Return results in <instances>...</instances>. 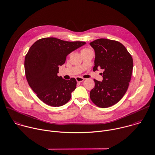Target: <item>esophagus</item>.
<instances>
[{"instance_id":"1","label":"esophagus","mask_w":155,"mask_h":155,"mask_svg":"<svg viewBox=\"0 0 155 155\" xmlns=\"http://www.w3.org/2000/svg\"><path fill=\"white\" fill-rule=\"evenodd\" d=\"M76 80H77V82L80 83V82H83L84 80V78H83L82 77H76Z\"/></svg>"}]
</instances>
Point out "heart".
Listing matches in <instances>:
<instances>
[{
	"mask_svg": "<svg viewBox=\"0 0 155 155\" xmlns=\"http://www.w3.org/2000/svg\"><path fill=\"white\" fill-rule=\"evenodd\" d=\"M88 50H90L89 49H87V48H84V49H83L82 50H81V52H84V51H88Z\"/></svg>",
	"mask_w": 155,
	"mask_h": 155,
	"instance_id": "obj_1",
	"label": "heart"
}]
</instances>
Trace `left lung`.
I'll return each mask as SVG.
<instances>
[{"label": "left lung", "mask_w": 155, "mask_h": 155, "mask_svg": "<svg viewBox=\"0 0 155 155\" xmlns=\"http://www.w3.org/2000/svg\"><path fill=\"white\" fill-rule=\"evenodd\" d=\"M95 52L93 71L98 68L103 80L94 79L95 87L90 92L92 101L106 108L117 103L126 94L133 71V59L126 47L119 41L99 38L90 43Z\"/></svg>", "instance_id": "obj_1"}]
</instances>
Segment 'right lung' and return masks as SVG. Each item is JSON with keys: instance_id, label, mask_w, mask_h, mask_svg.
I'll list each match as a JSON object with an SVG mask.
<instances>
[{"instance_id": "right-lung-1", "label": "right lung", "mask_w": 155, "mask_h": 155, "mask_svg": "<svg viewBox=\"0 0 155 155\" xmlns=\"http://www.w3.org/2000/svg\"><path fill=\"white\" fill-rule=\"evenodd\" d=\"M86 44L84 41H68L54 37L43 38L29 48L25 58L27 81L37 97L45 104L59 107L67 103L75 89L77 81L57 75L59 66L67 55Z\"/></svg>"}]
</instances>
